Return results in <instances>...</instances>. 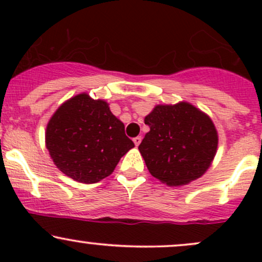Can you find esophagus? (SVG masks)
<instances>
[{
	"label": "esophagus",
	"instance_id": "esophagus-1",
	"mask_svg": "<svg viewBox=\"0 0 262 262\" xmlns=\"http://www.w3.org/2000/svg\"><path fill=\"white\" fill-rule=\"evenodd\" d=\"M133 141H134L135 146H138L140 144V141H141V137H135L134 139H133Z\"/></svg>",
	"mask_w": 262,
	"mask_h": 262
}]
</instances>
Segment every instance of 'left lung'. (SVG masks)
<instances>
[{"label":"left lung","mask_w":262,"mask_h":262,"mask_svg":"<svg viewBox=\"0 0 262 262\" xmlns=\"http://www.w3.org/2000/svg\"><path fill=\"white\" fill-rule=\"evenodd\" d=\"M144 122L150 130L138 149L155 179L176 187L209 169L217 154L218 132L208 114L181 101L158 104Z\"/></svg>","instance_id":"1"}]
</instances>
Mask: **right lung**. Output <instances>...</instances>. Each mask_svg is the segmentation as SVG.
Returning a JSON list of instances; mask_svg holds the SVG:
<instances>
[{
    "label": "right lung",
    "mask_w": 262,
    "mask_h": 262,
    "mask_svg": "<svg viewBox=\"0 0 262 262\" xmlns=\"http://www.w3.org/2000/svg\"><path fill=\"white\" fill-rule=\"evenodd\" d=\"M45 146L62 173L77 182L96 183L113 172L134 143L108 102L82 92L54 112L47 124Z\"/></svg>",
    "instance_id": "right-lung-1"
}]
</instances>
